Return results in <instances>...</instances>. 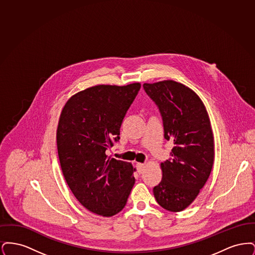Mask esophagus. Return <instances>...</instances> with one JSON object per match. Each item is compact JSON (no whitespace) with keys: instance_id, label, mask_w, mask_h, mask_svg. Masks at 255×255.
Here are the masks:
<instances>
[{"instance_id":"1","label":"esophagus","mask_w":255,"mask_h":255,"mask_svg":"<svg viewBox=\"0 0 255 255\" xmlns=\"http://www.w3.org/2000/svg\"><path fill=\"white\" fill-rule=\"evenodd\" d=\"M136 168H137V172H138L139 174H141V173L143 172L144 168H145V164L138 162V163H136Z\"/></svg>"}]
</instances>
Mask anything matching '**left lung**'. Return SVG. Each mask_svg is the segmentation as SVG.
Returning <instances> with one entry per match:
<instances>
[{
    "label": "left lung",
    "instance_id": "left-lung-1",
    "mask_svg": "<svg viewBox=\"0 0 255 255\" xmlns=\"http://www.w3.org/2000/svg\"><path fill=\"white\" fill-rule=\"evenodd\" d=\"M162 116L164 137L174 142L171 158L160 163L162 179L153 189L158 205L179 212L206 184L214 162V136L208 113L193 90L173 80L144 83Z\"/></svg>",
    "mask_w": 255,
    "mask_h": 255
}]
</instances>
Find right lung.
Listing matches in <instances>:
<instances>
[{
	"label": "right lung",
	"instance_id": "add662e5",
	"mask_svg": "<svg viewBox=\"0 0 255 255\" xmlns=\"http://www.w3.org/2000/svg\"><path fill=\"white\" fill-rule=\"evenodd\" d=\"M140 83L96 85L68 99L61 112L57 151L64 178L78 202L111 217L122 211L134 184L131 162L111 158L127 110Z\"/></svg>",
	"mask_w": 255,
	"mask_h": 255
}]
</instances>
